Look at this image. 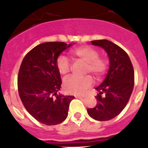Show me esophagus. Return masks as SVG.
I'll use <instances>...</instances> for the list:
<instances>
[{
	"mask_svg": "<svg viewBox=\"0 0 148 148\" xmlns=\"http://www.w3.org/2000/svg\"><path fill=\"white\" fill-rule=\"evenodd\" d=\"M75 97H77V98H83L84 96H81V95H75Z\"/></svg>",
	"mask_w": 148,
	"mask_h": 148,
	"instance_id": "obj_1",
	"label": "esophagus"
}]
</instances>
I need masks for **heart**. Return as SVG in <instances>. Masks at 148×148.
I'll list each match as a JSON object with an SVG mask.
<instances>
[{
  "instance_id": "1",
  "label": "heart",
  "mask_w": 148,
  "mask_h": 148,
  "mask_svg": "<svg viewBox=\"0 0 148 148\" xmlns=\"http://www.w3.org/2000/svg\"><path fill=\"white\" fill-rule=\"evenodd\" d=\"M74 59L85 62L84 74H92L97 80L104 76L108 68V61L104 57L99 55L97 49L90 46H81L71 51ZM56 66L58 72L63 76L69 74L71 64L67 57L58 56L56 60ZM94 84V79L90 75L83 77H71L64 82V88L67 93L81 95L90 88Z\"/></svg>"
}]
</instances>
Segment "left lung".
Segmentation results:
<instances>
[{"mask_svg": "<svg viewBox=\"0 0 148 148\" xmlns=\"http://www.w3.org/2000/svg\"><path fill=\"white\" fill-rule=\"evenodd\" d=\"M92 45L103 47L110 59V68L105 80L96 88L97 105L88 108L94 119L104 121L113 119L126 107L134 85V71L127 53L118 45L108 40H92ZM105 93V96L102 95Z\"/></svg>", "mask_w": 148, "mask_h": 148, "instance_id": "left-lung-1", "label": "left lung"}]
</instances>
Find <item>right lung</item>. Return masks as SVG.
<instances>
[{
  "label": "right lung",
  "mask_w": 148,
  "mask_h": 148,
  "mask_svg": "<svg viewBox=\"0 0 148 148\" xmlns=\"http://www.w3.org/2000/svg\"><path fill=\"white\" fill-rule=\"evenodd\" d=\"M71 45L57 41L40 44L27 53L20 67L17 76L20 98L29 114L46 125L62 123L74 98L57 94L61 78L56 60Z\"/></svg>",
  "instance_id": "add662e5"
}]
</instances>
